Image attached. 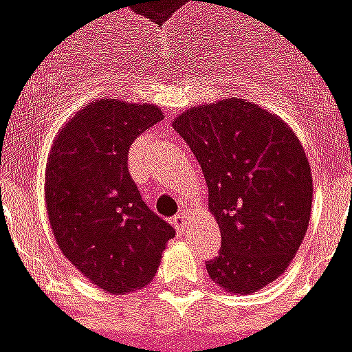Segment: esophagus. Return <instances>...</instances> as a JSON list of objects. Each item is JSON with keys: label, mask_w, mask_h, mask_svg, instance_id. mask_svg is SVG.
<instances>
[{"label": "esophagus", "mask_w": 352, "mask_h": 352, "mask_svg": "<svg viewBox=\"0 0 352 352\" xmlns=\"http://www.w3.org/2000/svg\"><path fill=\"white\" fill-rule=\"evenodd\" d=\"M186 219H188V217H186V213L182 211V213H178L174 219H172V226H174L178 232H182V230L186 228V225H188V221H186Z\"/></svg>", "instance_id": "34e87169"}]
</instances>
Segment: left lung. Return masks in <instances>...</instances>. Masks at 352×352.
I'll return each mask as SVG.
<instances>
[{
  "label": "left lung",
  "instance_id": "left-lung-1",
  "mask_svg": "<svg viewBox=\"0 0 352 352\" xmlns=\"http://www.w3.org/2000/svg\"><path fill=\"white\" fill-rule=\"evenodd\" d=\"M172 126L201 164L221 230L209 277L226 292H258L285 273L308 230L314 186L300 141L236 96L188 108Z\"/></svg>",
  "mask_w": 352,
  "mask_h": 352
}]
</instances>
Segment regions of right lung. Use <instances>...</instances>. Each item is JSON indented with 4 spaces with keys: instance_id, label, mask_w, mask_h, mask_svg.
<instances>
[{
    "instance_id": "obj_1",
    "label": "right lung",
    "mask_w": 352,
    "mask_h": 352,
    "mask_svg": "<svg viewBox=\"0 0 352 352\" xmlns=\"http://www.w3.org/2000/svg\"><path fill=\"white\" fill-rule=\"evenodd\" d=\"M162 120L155 104L89 102L58 131L46 164V209L61 254L112 294L143 289L157 275L176 230L141 199L127 153Z\"/></svg>"
}]
</instances>
